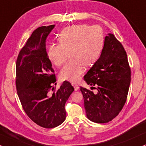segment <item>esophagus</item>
Returning a JSON list of instances; mask_svg holds the SVG:
<instances>
[{"mask_svg": "<svg viewBox=\"0 0 146 146\" xmlns=\"http://www.w3.org/2000/svg\"><path fill=\"white\" fill-rule=\"evenodd\" d=\"M72 85L73 86L74 89L75 91H77V90H78V89H79L78 85V84H77L76 83H74V82H72Z\"/></svg>", "mask_w": 146, "mask_h": 146, "instance_id": "1", "label": "esophagus"}]
</instances>
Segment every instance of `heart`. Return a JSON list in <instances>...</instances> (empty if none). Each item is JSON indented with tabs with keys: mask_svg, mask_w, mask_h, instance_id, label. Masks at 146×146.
Segmentation results:
<instances>
[{
	"mask_svg": "<svg viewBox=\"0 0 146 146\" xmlns=\"http://www.w3.org/2000/svg\"><path fill=\"white\" fill-rule=\"evenodd\" d=\"M59 44L48 46V59L55 66H62L68 53L72 59L59 73L62 80L77 82L84 71L98 62L103 50L104 35L100 26L75 25L64 28L58 36Z\"/></svg>",
	"mask_w": 146,
	"mask_h": 146,
	"instance_id": "heart-1",
	"label": "heart"
}]
</instances>
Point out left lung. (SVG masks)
Listing matches in <instances>:
<instances>
[{"mask_svg":"<svg viewBox=\"0 0 146 146\" xmlns=\"http://www.w3.org/2000/svg\"><path fill=\"white\" fill-rule=\"evenodd\" d=\"M96 93L80 87L87 118L96 123H106L117 116L127 101L131 69L122 44L112 34L104 40L100 57L84 76ZM95 87H94V86Z\"/></svg>","mask_w":146,"mask_h":146,"instance_id":"1","label":"left lung"}]
</instances>
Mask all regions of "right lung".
<instances>
[{
	"mask_svg": "<svg viewBox=\"0 0 146 146\" xmlns=\"http://www.w3.org/2000/svg\"><path fill=\"white\" fill-rule=\"evenodd\" d=\"M55 25L32 32L16 62V88L22 108L38 125L51 129L66 119L65 104L74 87L64 81L57 91L54 70L46 51V39Z\"/></svg>",
	"mask_w": 146,
	"mask_h": 146,
	"instance_id": "right-lung-1",
	"label": "right lung"
}]
</instances>
